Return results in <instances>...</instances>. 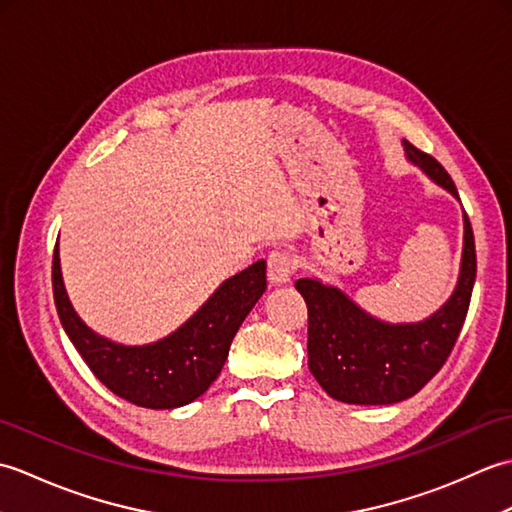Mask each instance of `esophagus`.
Segmentation results:
<instances>
[{"label": "esophagus", "instance_id": "1", "mask_svg": "<svg viewBox=\"0 0 512 512\" xmlns=\"http://www.w3.org/2000/svg\"><path fill=\"white\" fill-rule=\"evenodd\" d=\"M297 268V259L292 257L288 250H273V253L268 255V279L270 284L281 286V284H288L292 273H295Z\"/></svg>", "mask_w": 512, "mask_h": 512}]
</instances>
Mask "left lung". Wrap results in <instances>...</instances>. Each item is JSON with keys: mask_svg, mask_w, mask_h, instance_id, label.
<instances>
[{"mask_svg": "<svg viewBox=\"0 0 512 512\" xmlns=\"http://www.w3.org/2000/svg\"><path fill=\"white\" fill-rule=\"evenodd\" d=\"M409 162L458 198L440 162L402 140ZM475 239L464 213V250L453 295L429 319L418 323L380 321L334 286L297 279L308 306V367L334 400L347 405H394L429 383L447 363L469 312L475 284Z\"/></svg>", "mask_w": 512, "mask_h": 512, "instance_id": "obj_1", "label": "left lung"}]
</instances>
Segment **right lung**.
Returning <instances> with one entry per match:
<instances>
[{"label":"right lung","mask_w":512,"mask_h":512,"mask_svg":"<svg viewBox=\"0 0 512 512\" xmlns=\"http://www.w3.org/2000/svg\"><path fill=\"white\" fill-rule=\"evenodd\" d=\"M52 290L65 334L107 389L138 407L176 409L200 398L220 376L233 336L264 295L266 262L226 279L187 323L149 345L114 343L79 319L63 286L59 248L52 255Z\"/></svg>","instance_id":"add662e5"}]
</instances>
